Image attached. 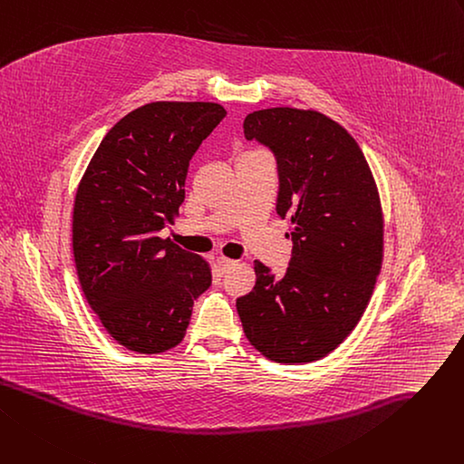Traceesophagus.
Returning a JSON list of instances; mask_svg holds the SVG:
<instances>
[{
	"mask_svg": "<svg viewBox=\"0 0 464 464\" xmlns=\"http://www.w3.org/2000/svg\"><path fill=\"white\" fill-rule=\"evenodd\" d=\"M216 263H218V268H220V272L222 274H226L231 266H235V263L237 261H233V259H227V257H218V259H216Z\"/></svg>",
	"mask_w": 464,
	"mask_h": 464,
	"instance_id": "esophagus-1",
	"label": "esophagus"
}]
</instances>
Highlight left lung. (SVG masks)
<instances>
[{"label": "left lung", "mask_w": 464, "mask_h": 464, "mask_svg": "<svg viewBox=\"0 0 464 464\" xmlns=\"http://www.w3.org/2000/svg\"><path fill=\"white\" fill-rule=\"evenodd\" d=\"M244 136L274 152L293 256L284 276L256 261V287L237 312L266 358L314 362L354 330L373 295L384 244L377 184L356 140L319 111L259 110L246 115Z\"/></svg>", "instance_id": "left-lung-1"}]
</instances>
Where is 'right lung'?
Segmentation results:
<instances>
[{"instance_id": "obj_1", "label": "right lung", "mask_w": 464, "mask_h": 464, "mask_svg": "<svg viewBox=\"0 0 464 464\" xmlns=\"http://www.w3.org/2000/svg\"><path fill=\"white\" fill-rule=\"evenodd\" d=\"M226 110L150 102L110 129L80 180L72 252L82 291L122 347L159 354L182 342L210 266L160 231L184 201L194 152Z\"/></svg>"}]
</instances>
